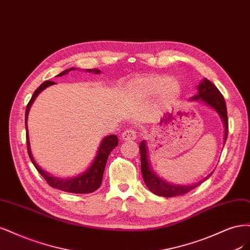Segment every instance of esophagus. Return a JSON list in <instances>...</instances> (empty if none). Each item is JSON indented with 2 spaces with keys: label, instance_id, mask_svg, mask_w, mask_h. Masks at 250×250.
<instances>
[{
  "label": "esophagus",
  "instance_id": "esophagus-1",
  "mask_svg": "<svg viewBox=\"0 0 250 250\" xmlns=\"http://www.w3.org/2000/svg\"><path fill=\"white\" fill-rule=\"evenodd\" d=\"M122 137L124 140H135L137 138V132L134 128H127L122 134Z\"/></svg>",
  "mask_w": 250,
  "mask_h": 250
}]
</instances>
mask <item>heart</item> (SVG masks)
<instances>
[{
    "label": "heart",
    "mask_w": 250,
    "mask_h": 250,
    "mask_svg": "<svg viewBox=\"0 0 250 250\" xmlns=\"http://www.w3.org/2000/svg\"><path fill=\"white\" fill-rule=\"evenodd\" d=\"M127 89L139 98H149L162 93L164 99H171L180 93L181 86L169 76H150L134 80L128 84Z\"/></svg>",
    "instance_id": "b5f03b06"
}]
</instances>
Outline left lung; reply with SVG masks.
Segmentation results:
<instances>
[{"label":"left lung","mask_w":250,"mask_h":250,"mask_svg":"<svg viewBox=\"0 0 250 250\" xmlns=\"http://www.w3.org/2000/svg\"><path fill=\"white\" fill-rule=\"evenodd\" d=\"M193 101H201L208 106L212 107L217 113L219 114L223 125H224V143L227 141L229 134V120H228V111L227 104L221 92L217 89V87L208 79H204L203 82L198 85V93L192 96ZM223 143V144H224ZM140 148V158H141V172L143 175V181L146 183L147 188L155 194L164 197H173L178 195L186 194L189 191L196 188L204 181L196 183L190 186H182V185H172L166 181L162 180L154 172L149 163V159L147 156V146L146 141H142L139 146ZM212 174V173H211ZM210 174V175H211ZM210 175H208L205 181Z\"/></svg>","instance_id":"1"}]
</instances>
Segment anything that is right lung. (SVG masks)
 <instances>
[{"instance_id": "1", "label": "right lung", "mask_w": 250, "mask_h": 250, "mask_svg": "<svg viewBox=\"0 0 250 250\" xmlns=\"http://www.w3.org/2000/svg\"><path fill=\"white\" fill-rule=\"evenodd\" d=\"M75 69L74 67L72 68H68L66 70L62 71L61 74H59L57 77H61L66 75L68 71ZM87 71L89 72H95V74H100L99 69H86ZM55 82L53 81H45L43 82L42 85H40L37 89L34 91L33 95L30 100V102L27 104L26 108V131H27V147H28V154L29 157L32 161V163L34 164L35 168L37 169V171L43 176V179L46 181V183L50 185L51 187L59 189L62 191L65 192H71V193H91L93 191H95L98 189L103 181V175H104V166H106L108 157L110 155V152L112 151V149L115 148L118 146V138L116 137V135H109L107 137H104L103 139V141L100 144V147L98 149V154H96L95 159L93 160V162L91 164V166L87 169V170L82 173L81 175L76 176V178L72 179H59L56 178V176H52L49 172H46L44 170H42L40 168L33 158V155L31 152V148H30V141H29V134H28V126H27V120H28V115H29V110L30 107L32 106V104L35 101V99L37 98V95L42 92L43 89H45L46 87H49L51 85H54Z\"/></svg>"}]
</instances>
